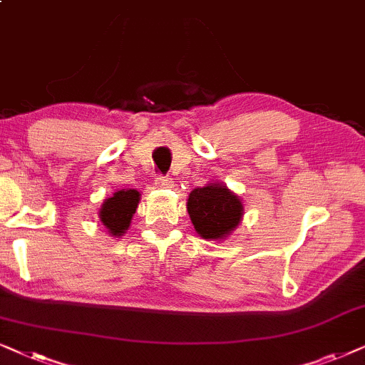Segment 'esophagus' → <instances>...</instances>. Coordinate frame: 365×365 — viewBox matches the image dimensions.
Returning a JSON list of instances; mask_svg holds the SVG:
<instances>
[{
	"label": "esophagus",
	"mask_w": 365,
	"mask_h": 365,
	"mask_svg": "<svg viewBox=\"0 0 365 365\" xmlns=\"http://www.w3.org/2000/svg\"><path fill=\"white\" fill-rule=\"evenodd\" d=\"M157 183L160 187H170L173 182H172V178H168V177H158Z\"/></svg>",
	"instance_id": "esophagus-1"
}]
</instances>
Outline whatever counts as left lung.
Returning a JSON list of instances; mask_svg holds the SVG:
<instances>
[{"label":"left lung","instance_id":"obj_1","mask_svg":"<svg viewBox=\"0 0 365 365\" xmlns=\"http://www.w3.org/2000/svg\"><path fill=\"white\" fill-rule=\"evenodd\" d=\"M187 210L202 239L223 240L242 222L244 203L223 183L215 182L193 188L188 195Z\"/></svg>","mask_w":365,"mask_h":365}]
</instances>
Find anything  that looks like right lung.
<instances>
[{
  "label": "right lung",
  "instance_id": "right-lung-1",
  "mask_svg": "<svg viewBox=\"0 0 365 365\" xmlns=\"http://www.w3.org/2000/svg\"><path fill=\"white\" fill-rule=\"evenodd\" d=\"M138 202L140 192L135 188H121L103 202L98 217L111 237H121L128 230Z\"/></svg>",
  "mask_w": 365,
  "mask_h": 365
}]
</instances>
